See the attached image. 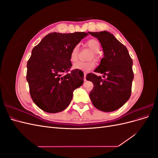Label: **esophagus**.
<instances>
[{
    "label": "esophagus",
    "instance_id": "esophagus-1",
    "mask_svg": "<svg viewBox=\"0 0 158 158\" xmlns=\"http://www.w3.org/2000/svg\"><path fill=\"white\" fill-rule=\"evenodd\" d=\"M84 80L86 81V74L84 73Z\"/></svg>",
    "mask_w": 158,
    "mask_h": 158
}]
</instances>
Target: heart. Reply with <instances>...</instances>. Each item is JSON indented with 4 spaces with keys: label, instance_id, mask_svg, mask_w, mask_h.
I'll list each match as a JSON object with an SVG mask.
<instances>
[{
    "label": "heart",
    "instance_id": "1",
    "mask_svg": "<svg viewBox=\"0 0 158 158\" xmlns=\"http://www.w3.org/2000/svg\"><path fill=\"white\" fill-rule=\"evenodd\" d=\"M86 45L89 48L92 50L95 53L94 54V58L97 59L98 58V54L96 52H99L100 49H101V45L100 43L95 39L89 40L86 42ZM78 46H74L73 49L71 50L70 54V60L71 62H75L78 59ZM95 66V63L94 61H89L88 63H84V62H76V63L73 64V69L75 70H78L83 71L84 73H88L92 69L94 68Z\"/></svg>",
    "mask_w": 158,
    "mask_h": 158
}]
</instances>
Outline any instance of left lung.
Masks as SVG:
<instances>
[{
	"instance_id": "left-lung-1",
	"label": "left lung",
	"mask_w": 158,
	"mask_h": 158,
	"mask_svg": "<svg viewBox=\"0 0 158 158\" xmlns=\"http://www.w3.org/2000/svg\"><path fill=\"white\" fill-rule=\"evenodd\" d=\"M96 37L103 48L104 57L95 69L103 78L94 74L86 75V80L94 84L89 98L95 108L111 112L121 107L131 97L134 79L132 60L127 47L107 31L88 32Z\"/></svg>"
}]
</instances>
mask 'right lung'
I'll use <instances>...</instances> for the list:
<instances>
[{"label":"right lung","mask_w":158,"mask_h":158,"mask_svg":"<svg viewBox=\"0 0 158 158\" xmlns=\"http://www.w3.org/2000/svg\"><path fill=\"white\" fill-rule=\"evenodd\" d=\"M88 35L85 32L50 33L32 49L26 80L33 102L43 111L55 113L67 107L73 92L84 83V73L70 70L73 47Z\"/></svg>","instance_id":"1"}]
</instances>
